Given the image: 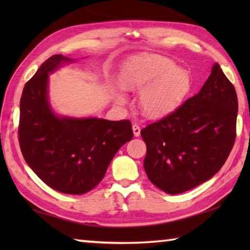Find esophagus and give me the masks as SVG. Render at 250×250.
<instances>
[{
    "label": "esophagus",
    "mask_w": 250,
    "mask_h": 250,
    "mask_svg": "<svg viewBox=\"0 0 250 250\" xmlns=\"http://www.w3.org/2000/svg\"><path fill=\"white\" fill-rule=\"evenodd\" d=\"M132 131H133V135H134V137H139V135H140L141 129H140V126H139L138 125H132Z\"/></svg>",
    "instance_id": "34e87169"
}]
</instances>
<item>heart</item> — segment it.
<instances>
[{
    "label": "heart",
    "mask_w": 250,
    "mask_h": 250,
    "mask_svg": "<svg viewBox=\"0 0 250 250\" xmlns=\"http://www.w3.org/2000/svg\"><path fill=\"white\" fill-rule=\"evenodd\" d=\"M119 80L126 90L140 91L139 104L146 116L162 118L183 104L191 90L188 73L172 61L154 54L132 56L122 66ZM117 104H126L122 88L113 95Z\"/></svg>",
    "instance_id": "heart-1"
}]
</instances>
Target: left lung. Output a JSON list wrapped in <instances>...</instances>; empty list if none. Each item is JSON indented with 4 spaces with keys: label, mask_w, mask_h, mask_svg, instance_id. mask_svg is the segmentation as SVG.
<instances>
[{
    "label": "left lung",
    "mask_w": 250,
    "mask_h": 250,
    "mask_svg": "<svg viewBox=\"0 0 250 250\" xmlns=\"http://www.w3.org/2000/svg\"><path fill=\"white\" fill-rule=\"evenodd\" d=\"M237 112L235 88L215 62L198 94L141 130L152 184L174 195L213 177L234 146Z\"/></svg>",
    "instance_id": "obj_1"
}]
</instances>
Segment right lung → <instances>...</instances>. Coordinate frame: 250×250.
Listing matches in <instances>:
<instances>
[{
  "label": "right lung",
  "mask_w": 250,
  "mask_h": 250,
  "mask_svg": "<svg viewBox=\"0 0 250 250\" xmlns=\"http://www.w3.org/2000/svg\"><path fill=\"white\" fill-rule=\"evenodd\" d=\"M76 59L54 55L25 84L20 104V146L49 188L82 195L100 183L120 147L133 137L129 120L61 116L48 97L49 75Z\"/></svg>",
  "instance_id": "add662e5"
}]
</instances>
